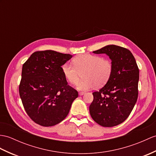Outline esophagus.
<instances>
[{
  "label": "esophagus",
  "instance_id": "obj_1",
  "mask_svg": "<svg viewBox=\"0 0 156 156\" xmlns=\"http://www.w3.org/2000/svg\"><path fill=\"white\" fill-rule=\"evenodd\" d=\"M84 94H85V92H79V95H80V96H82V95H84Z\"/></svg>",
  "mask_w": 156,
  "mask_h": 156
}]
</instances>
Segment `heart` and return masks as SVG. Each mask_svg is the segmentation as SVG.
Instances as JSON below:
<instances>
[{
    "instance_id": "heart-1",
    "label": "heart",
    "mask_w": 156,
    "mask_h": 156,
    "mask_svg": "<svg viewBox=\"0 0 156 156\" xmlns=\"http://www.w3.org/2000/svg\"><path fill=\"white\" fill-rule=\"evenodd\" d=\"M72 63L73 65H63V74L71 84L76 85L82 74L84 79L80 82L77 86L80 90L92 89L96 85H105L109 80L113 70L111 60L95 54H79L74 58Z\"/></svg>"
}]
</instances>
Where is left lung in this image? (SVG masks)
Returning <instances> with one entry per match:
<instances>
[{"label": "left lung", "mask_w": 156, "mask_h": 156, "mask_svg": "<svg viewBox=\"0 0 156 156\" xmlns=\"http://www.w3.org/2000/svg\"><path fill=\"white\" fill-rule=\"evenodd\" d=\"M93 52L109 56L113 70L106 84L92 93L90 114L97 124L113 127L128 118L137 102L139 68L132 52L124 47L108 45Z\"/></svg>", "instance_id": "obj_1"}]
</instances>
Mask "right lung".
I'll return each mask as SVG.
<instances>
[{"label":"right lung","instance_id":"obj_1","mask_svg":"<svg viewBox=\"0 0 156 156\" xmlns=\"http://www.w3.org/2000/svg\"><path fill=\"white\" fill-rule=\"evenodd\" d=\"M72 57L42 50L34 52L24 63L19 94L27 114L36 124L55 126L69 113L78 93L68 84L61 66Z\"/></svg>","mask_w":156,"mask_h":156}]
</instances>
